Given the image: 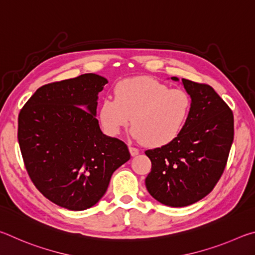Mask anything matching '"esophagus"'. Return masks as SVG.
Returning a JSON list of instances; mask_svg holds the SVG:
<instances>
[{
	"label": "esophagus",
	"instance_id": "34e87169",
	"mask_svg": "<svg viewBox=\"0 0 255 255\" xmlns=\"http://www.w3.org/2000/svg\"><path fill=\"white\" fill-rule=\"evenodd\" d=\"M128 151H130V153H131L132 157H135V155L139 154V150H137L136 148H134V146L128 145Z\"/></svg>",
	"mask_w": 255,
	"mask_h": 255
}]
</instances>
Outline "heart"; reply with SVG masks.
<instances>
[{
  "instance_id": "1",
  "label": "heart",
  "mask_w": 255,
  "mask_h": 255,
  "mask_svg": "<svg viewBox=\"0 0 255 255\" xmlns=\"http://www.w3.org/2000/svg\"><path fill=\"white\" fill-rule=\"evenodd\" d=\"M193 100L184 89H170L150 77L124 79L114 88V98L102 102L98 116L103 130L119 135L131 122V136L151 148L170 144L184 130Z\"/></svg>"
}]
</instances>
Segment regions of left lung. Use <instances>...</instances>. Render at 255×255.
I'll return each instance as SVG.
<instances>
[{"instance_id": "8db88e82", "label": "left lung", "mask_w": 255, "mask_h": 255, "mask_svg": "<svg viewBox=\"0 0 255 255\" xmlns=\"http://www.w3.org/2000/svg\"><path fill=\"white\" fill-rule=\"evenodd\" d=\"M182 84L193 100L185 128L170 144L145 151L152 163L146 189L171 207L188 206L211 193L224 172L234 139L233 112L214 88L188 79Z\"/></svg>"}]
</instances>
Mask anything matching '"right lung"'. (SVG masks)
I'll list each match as a JSON object with an SVG mask.
<instances>
[{"label": "right lung", "instance_id": "add662e5", "mask_svg": "<svg viewBox=\"0 0 255 255\" xmlns=\"http://www.w3.org/2000/svg\"><path fill=\"white\" fill-rule=\"evenodd\" d=\"M107 83L84 74L43 85L20 111L17 140L30 179L69 211L94 206L131 157L124 142L103 134L96 119L97 95Z\"/></svg>", "mask_w": 255, "mask_h": 255}]
</instances>
